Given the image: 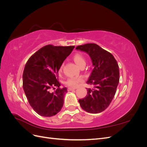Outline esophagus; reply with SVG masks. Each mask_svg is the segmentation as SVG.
Here are the masks:
<instances>
[{"instance_id": "esophagus-1", "label": "esophagus", "mask_w": 147, "mask_h": 147, "mask_svg": "<svg viewBox=\"0 0 147 147\" xmlns=\"http://www.w3.org/2000/svg\"><path fill=\"white\" fill-rule=\"evenodd\" d=\"M75 90V88H68V89H67L68 91H73Z\"/></svg>"}]
</instances>
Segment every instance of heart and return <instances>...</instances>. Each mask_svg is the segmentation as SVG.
Returning a JSON list of instances; mask_svg holds the SVG:
<instances>
[{
    "instance_id": "1",
    "label": "heart",
    "mask_w": 147,
    "mask_h": 147,
    "mask_svg": "<svg viewBox=\"0 0 147 147\" xmlns=\"http://www.w3.org/2000/svg\"><path fill=\"white\" fill-rule=\"evenodd\" d=\"M74 61L77 65H78L79 67L84 66L86 65V60L84 57L81 54V53H76L74 57H73ZM64 67V64H62L59 67V71L61 72L63 70ZM83 79L82 77H70L69 78L67 81L65 82L66 85H67L69 87L72 88H76L80 83L82 82Z\"/></svg>"
}]
</instances>
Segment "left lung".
I'll return each mask as SVG.
<instances>
[{
	"instance_id": "1",
	"label": "left lung",
	"mask_w": 147,
	"mask_h": 147,
	"mask_svg": "<svg viewBox=\"0 0 147 147\" xmlns=\"http://www.w3.org/2000/svg\"><path fill=\"white\" fill-rule=\"evenodd\" d=\"M87 53L94 66L87 84L93 85L88 89L86 96L79 99L82 109L90 113H98L108 107L116 93L119 80V67L110 53L96 43H87L76 47Z\"/></svg>"
}]
</instances>
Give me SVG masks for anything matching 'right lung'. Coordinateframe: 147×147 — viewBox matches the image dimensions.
I'll list each match as a JSON object with an SVG mask.
<instances>
[{
  "instance_id": "right-lung-1",
  "label": "right lung",
  "mask_w": 147,
  "mask_h": 147,
  "mask_svg": "<svg viewBox=\"0 0 147 147\" xmlns=\"http://www.w3.org/2000/svg\"><path fill=\"white\" fill-rule=\"evenodd\" d=\"M74 46L48 45L38 50L26 63L23 74V87L29 103L35 112L42 117L54 116L64 104L67 88H60L58 72ZM56 86L53 93L49 90Z\"/></svg>"
}]
</instances>
